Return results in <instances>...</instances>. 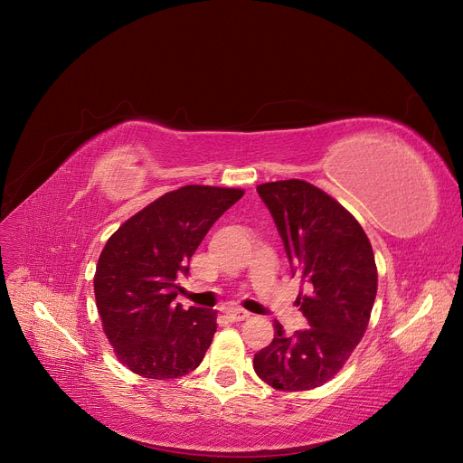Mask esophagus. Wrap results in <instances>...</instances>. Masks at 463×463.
Masks as SVG:
<instances>
[{
	"label": "esophagus",
	"instance_id": "34e87169",
	"mask_svg": "<svg viewBox=\"0 0 463 463\" xmlns=\"http://www.w3.org/2000/svg\"><path fill=\"white\" fill-rule=\"evenodd\" d=\"M224 315H226V318L230 322H241V320H247L250 317L249 311L239 309V307H228V309L224 311Z\"/></svg>",
	"mask_w": 463,
	"mask_h": 463
}]
</instances>
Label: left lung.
Masks as SVG:
<instances>
[{
  "label": "left lung",
  "mask_w": 463,
  "mask_h": 463,
  "mask_svg": "<svg viewBox=\"0 0 463 463\" xmlns=\"http://www.w3.org/2000/svg\"><path fill=\"white\" fill-rule=\"evenodd\" d=\"M305 292L296 303L309 327L294 335L275 322L273 341L254 354L256 375L284 392L322 386L364 337L377 296L375 256L365 232L334 197L299 181L260 184Z\"/></svg>",
  "instance_id": "left-lung-1"
}]
</instances>
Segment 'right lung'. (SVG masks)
Instances as JSON below:
<instances>
[{"label": "right lung", "instance_id": "right-lung-1", "mask_svg": "<svg viewBox=\"0 0 463 463\" xmlns=\"http://www.w3.org/2000/svg\"><path fill=\"white\" fill-rule=\"evenodd\" d=\"M243 197L239 188L190 184L167 192L111 235L98 260L94 292L103 332L118 360L167 381L202 364L216 311L175 305L177 279L216 220Z\"/></svg>", "mask_w": 463, "mask_h": 463}]
</instances>
